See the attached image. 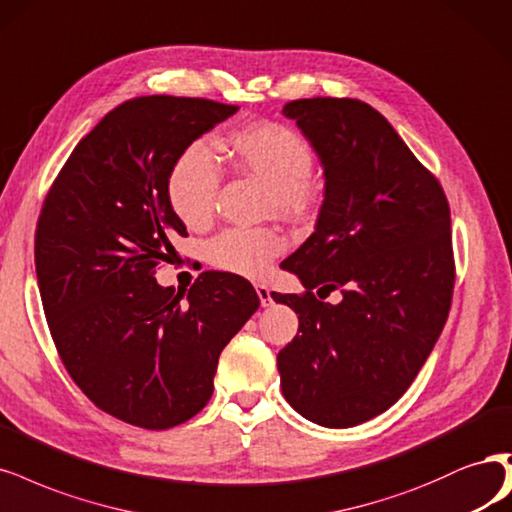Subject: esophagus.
Returning a JSON list of instances; mask_svg holds the SVG:
<instances>
[{
    "label": "esophagus",
    "mask_w": 512,
    "mask_h": 512,
    "mask_svg": "<svg viewBox=\"0 0 512 512\" xmlns=\"http://www.w3.org/2000/svg\"><path fill=\"white\" fill-rule=\"evenodd\" d=\"M256 294H258V298H260V305H262V307H271V305H273V298H271L269 286L256 284Z\"/></svg>",
    "instance_id": "obj_1"
}]
</instances>
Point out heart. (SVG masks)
I'll use <instances>...</instances> for the list:
<instances>
[{
  "label": "heart",
  "instance_id": "b5f03b06",
  "mask_svg": "<svg viewBox=\"0 0 512 512\" xmlns=\"http://www.w3.org/2000/svg\"><path fill=\"white\" fill-rule=\"evenodd\" d=\"M218 148L237 169L267 182L271 207L301 216L315 203L313 152L290 127L273 120L250 122L224 135ZM218 188L220 165L203 142H192L175 156L167 175V199L186 226H203L211 218ZM284 245V237L273 226H233L211 239L205 254L220 271L260 277Z\"/></svg>",
  "mask_w": 512,
  "mask_h": 512
}]
</instances>
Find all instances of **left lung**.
I'll return each instance as SVG.
<instances>
[{
    "instance_id": "left-lung-1",
    "label": "left lung",
    "mask_w": 512,
    "mask_h": 512,
    "mask_svg": "<svg viewBox=\"0 0 512 512\" xmlns=\"http://www.w3.org/2000/svg\"><path fill=\"white\" fill-rule=\"evenodd\" d=\"M284 114L320 156L326 184L315 233L281 262L305 294H271L298 315V334L277 354L281 392L313 424L351 428L409 390L443 332L451 211L443 186L368 103L296 99ZM315 287L341 289L344 301L324 304Z\"/></svg>"
}]
</instances>
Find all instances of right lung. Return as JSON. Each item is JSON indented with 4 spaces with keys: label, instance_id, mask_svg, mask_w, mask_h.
<instances>
[{
    "label": "right lung",
    "instance_id": "add662e5",
    "mask_svg": "<svg viewBox=\"0 0 512 512\" xmlns=\"http://www.w3.org/2000/svg\"><path fill=\"white\" fill-rule=\"evenodd\" d=\"M237 110L199 97L125 101L80 139L42 205L35 273L52 341L88 400L137 428L195 417L222 349L260 305L231 273L205 271L188 294L154 279L186 237L167 199L175 156Z\"/></svg>",
    "mask_w": 512,
    "mask_h": 512
}]
</instances>
